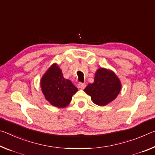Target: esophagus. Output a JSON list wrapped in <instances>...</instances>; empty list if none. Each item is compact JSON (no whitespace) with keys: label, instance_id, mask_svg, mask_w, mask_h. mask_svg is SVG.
I'll return each mask as SVG.
<instances>
[{"label":"esophagus","instance_id":"1","mask_svg":"<svg viewBox=\"0 0 155 155\" xmlns=\"http://www.w3.org/2000/svg\"><path fill=\"white\" fill-rule=\"evenodd\" d=\"M86 87V84L83 83H79L78 84V88H80V89H84Z\"/></svg>","mask_w":155,"mask_h":155}]
</instances>
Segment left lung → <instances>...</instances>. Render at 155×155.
<instances>
[{
  "label": "left lung",
  "mask_w": 155,
  "mask_h": 155,
  "mask_svg": "<svg viewBox=\"0 0 155 155\" xmlns=\"http://www.w3.org/2000/svg\"><path fill=\"white\" fill-rule=\"evenodd\" d=\"M121 89L120 80L113 71L100 68L95 73L94 82L88 84L84 91L90 95L93 102L104 106L117 97Z\"/></svg>",
  "instance_id": "1"
}]
</instances>
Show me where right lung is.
<instances>
[{"mask_svg": "<svg viewBox=\"0 0 155 155\" xmlns=\"http://www.w3.org/2000/svg\"><path fill=\"white\" fill-rule=\"evenodd\" d=\"M40 87L45 99L58 108L68 106L72 96L78 91L71 81L63 77L62 70L56 63H54L42 75Z\"/></svg>", "mask_w": 155, "mask_h": 155, "instance_id": "obj_1", "label": "right lung"}]
</instances>
